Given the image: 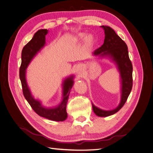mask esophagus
<instances>
[{
    "label": "esophagus",
    "mask_w": 153,
    "mask_h": 153,
    "mask_svg": "<svg viewBox=\"0 0 153 153\" xmlns=\"http://www.w3.org/2000/svg\"><path fill=\"white\" fill-rule=\"evenodd\" d=\"M76 72L78 74H82L83 72V68L82 65H77L76 68Z\"/></svg>",
    "instance_id": "34e87169"
}]
</instances>
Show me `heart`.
Returning <instances> with one entry per match:
<instances>
[{"instance_id": "heart-1", "label": "heart", "mask_w": 153, "mask_h": 153, "mask_svg": "<svg viewBox=\"0 0 153 153\" xmlns=\"http://www.w3.org/2000/svg\"><path fill=\"white\" fill-rule=\"evenodd\" d=\"M76 40H83L85 39V42L88 45H93L94 42V38L92 34H88L86 36V35L84 33H79L78 34L77 36L75 37Z\"/></svg>"}]
</instances>
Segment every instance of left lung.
I'll return each mask as SVG.
<instances>
[{
    "instance_id": "left-lung-1",
    "label": "left lung",
    "mask_w": 153,
    "mask_h": 153,
    "mask_svg": "<svg viewBox=\"0 0 153 153\" xmlns=\"http://www.w3.org/2000/svg\"><path fill=\"white\" fill-rule=\"evenodd\" d=\"M104 30V44L93 53V56L108 58L115 64L120 74V101L119 105L112 110H104L95 106L93 103V111L98 117H105L115 114L123 108L132 88V65L129 59L126 43L117 35L114 30L108 26H101Z\"/></svg>"
}]
</instances>
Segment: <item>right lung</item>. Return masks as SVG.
Returning a JSON list of instances; mask_svg holds the SVG:
<instances>
[{
	"label": "right lung",
	"mask_w": 153,
	"mask_h": 153,
	"mask_svg": "<svg viewBox=\"0 0 153 153\" xmlns=\"http://www.w3.org/2000/svg\"><path fill=\"white\" fill-rule=\"evenodd\" d=\"M47 29L38 30L32 40L24 46L21 53V65L19 69V77L22 85L23 93L31 108L37 114L45 119L54 121H64L67 119L66 104L70 91L74 85V76L66 77L62 83V97L60 104L55 107H45L41 101L35 99L28 86L26 79L27 68L34 56L45 45V36L48 33Z\"/></svg>",
	"instance_id": "add662e5"
}]
</instances>
